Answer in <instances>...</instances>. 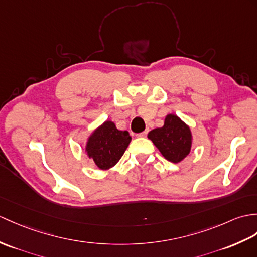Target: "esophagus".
Returning a JSON list of instances; mask_svg holds the SVG:
<instances>
[{"label":"esophagus","mask_w":257,"mask_h":257,"mask_svg":"<svg viewBox=\"0 0 257 257\" xmlns=\"http://www.w3.org/2000/svg\"><path fill=\"white\" fill-rule=\"evenodd\" d=\"M148 129L147 130H145V131H143V133H140V134H137V137H140V138H141V137H146L147 135H148Z\"/></svg>","instance_id":"34e87169"}]
</instances>
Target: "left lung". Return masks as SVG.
I'll list each match as a JSON object with an SVG mask.
<instances>
[{
  "mask_svg": "<svg viewBox=\"0 0 257 257\" xmlns=\"http://www.w3.org/2000/svg\"><path fill=\"white\" fill-rule=\"evenodd\" d=\"M148 138L156 146L161 154L173 163H178L186 158L192 149V133L180 117L169 114L164 126L156 128L148 134Z\"/></svg>",
  "mask_w": 257,
  "mask_h": 257,
  "instance_id": "obj_1",
  "label": "left lung"
}]
</instances>
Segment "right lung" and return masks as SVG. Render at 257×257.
I'll use <instances>...</instances> for the list:
<instances>
[{
    "mask_svg": "<svg viewBox=\"0 0 257 257\" xmlns=\"http://www.w3.org/2000/svg\"><path fill=\"white\" fill-rule=\"evenodd\" d=\"M130 141L128 131L118 130L114 122L106 120L88 137L85 151L98 169L108 170L120 160Z\"/></svg>",
    "mask_w": 257,
    "mask_h": 257,
    "instance_id": "obj_1",
    "label": "right lung"
}]
</instances>
